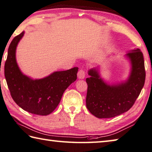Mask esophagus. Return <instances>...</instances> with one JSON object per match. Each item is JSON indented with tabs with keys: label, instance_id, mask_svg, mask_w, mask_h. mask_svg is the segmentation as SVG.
Wrapping results in <instances>:
<instances>
[{
	"label": "esophagus",
	"instance_id": "obj_1",
	"mask_svg": "<svg viewBox=\"0 0 152 152\" xmlns=\"http://www.w3.org/2000/svg\"><path fill=\"white\" fill-rule=\"evenodd\" d=\"M77 76L79 79H84L86 77V72L83 69H80L77 73Z\"/></svg>",
	"mask_w": 152,
	"mask_h": 152
}]
</instances>
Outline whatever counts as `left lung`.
<instances>
[{
	"label": "left lung",
	"mask_w": 152,
	"mask_h": 152,
	"mask_svg": "<svg viewBox=\"0 0 152 152\" xmlns=\"http://www.w3.org/2000/svg\"><path fill=\"white\" fill-rule=\"evenodd\" d=\"M126 56L131 61L132 71L125 83L110 86L100 77L97 68L89 71L86 106L96 118H111L126 112L140 94L145 79L143 53L137 49Z\"/></svg>",
	"instance_id": "left-lung-1"
}]
</instances>
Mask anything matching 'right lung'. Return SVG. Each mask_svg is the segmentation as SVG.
Segmentation results:
<instances>
[{"instance_id": "1", "label": "right lung", "mask_w": 152, "mask_h": 152, "mask_svg": "<svg viewBox=\"0 0 152 152\" xmlns=\"http://www.w3.org/2000/svg\"><path fill=\"white\" fill-rule=\"evenodd\" d=\"M23 31L9 45L4 64V76L13 100L25 111L47 115L59 103L64 91L77 79L78 67L56 71L43 79H32L23 75L16 61V48L24 35Z\"/></svg>"}]
</instances>
